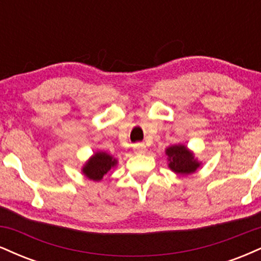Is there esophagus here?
Wrapping results in <instances>:
<instances>
[{
  "instance_id": "esophagus-1",
  "label": "esophagus",
  "mask_w": 261,
  "mask_h": 261,
  "mask_svg": "<svg viewBox=\"0 0 261 261\" xmlns=\"http://www.w3.org/2000/svg\"><path fill=\"white\" fill-rule=\"evenodd\" d=\"M134 152L137 154H142L146 152V146L143 143H136L134 145Z\"/></svg>"
}]
</instances>
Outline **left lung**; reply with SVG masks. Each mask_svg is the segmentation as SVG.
Here are the masks:
<instances>
[{"mask_svg":"<svg viewBox=\"0 0 261 261\" xmlns=\"http://www.w3.org/2000/svg\"><path fill=\"white\" fill-rule=\"evenodd\" d=\"M166 154L168 155V167L176 174H191L200 167L193 152L189 151L184 145L170 146L166 149Z\"/></svg>","mask_w":261,"mask_h":261,"instance_id":"8db88e82","label":"left lung"}]
</instances>
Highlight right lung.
<instances>
[{
    "mask_svg": "<svg viewBox=\"0 0 261 261\" xmlns=\"http://www.w3.org/2000/svg\"><path fill=\"white\" fill-rule=\"evenodd\" d=\"M116 163H118V161L113 158V155L108 154L107 152H95L86 162L82 172L91 180L99 181L113 167L116 166Z\"/></svg>",
    "mask_w": 261,
    "mask_h": 261,
    "instance_id": "add662e5",
    "label": "right lung"
}]
</instances>
